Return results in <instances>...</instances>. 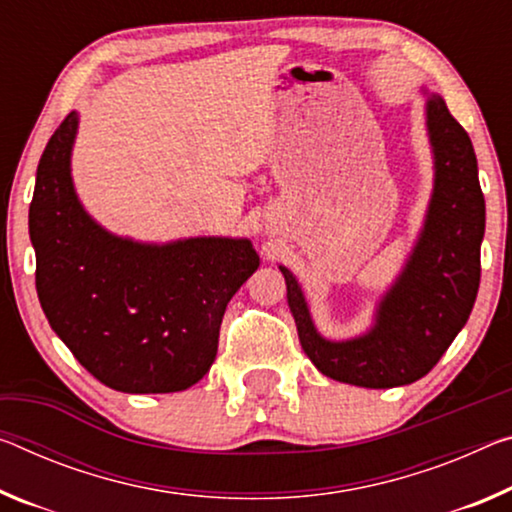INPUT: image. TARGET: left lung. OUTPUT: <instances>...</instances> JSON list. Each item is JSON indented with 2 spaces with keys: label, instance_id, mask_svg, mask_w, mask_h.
<instances>
[{
  "label": "left lung",
  "instance_id": "1",
  "mask_svg": "<svg viewBox=\"0 0 512 512\" xmlns=\"http://www.w3.org/2000/svg\"><path fill=\"white\" fill-rule=\"evenodd\" d=\"M421 93L433 191L415 246L376 303L371 326L351 339L323 337L296 275L280 264L300 346L323 376L339 383L389 389L424 378L467 323L478 294L485 200L474 145L442 95Z\"/></svg>",
  "mask_w": 512,
  "mask_h": 512
}]
</instances>
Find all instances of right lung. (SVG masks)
Returning <instances> with one entry per match:
<instances>
[{"label":"right lung","instance_id":"1","mask_svg":"<svg viewBox=\"0 0 512 512\" xmlns=\"http://www.w3.org/2000/svg\"><path fill=\"white\" fill-rule=\"evenodd\" d=\"M77 129L72 111L36 170L29 237L40 307L100 383L127 394L182 392L214 364L225 307L259 255L246 237L150 243L109 232L72 182Z\"/></svg>","mask_w":512,"mask_h":512}]
</instances>
